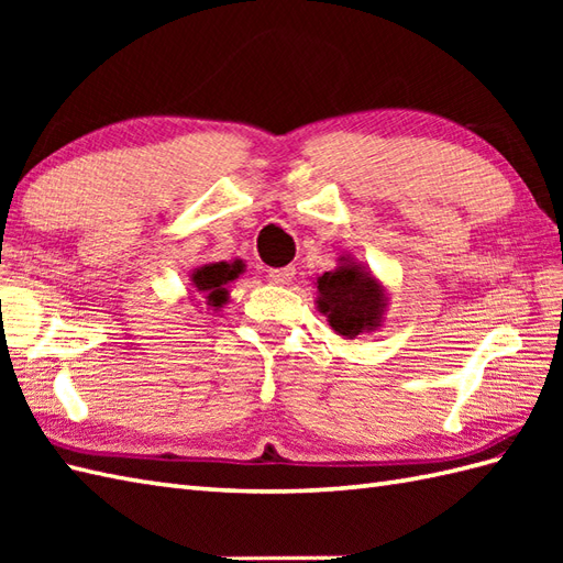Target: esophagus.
I'll return each mask as SVG.
<instances>
[{
	"mask_svg": "<svg viewBox=\"0 0 563 563\" xmlns=\"http://www.w3.org/2000/svg\"><path fill=\"white\" fill-rule=\"evenodd\" d=\"M268 278L275 285H290L295 278V268L292 266H285V268H271L268 271Z\"/></svg>",
	"mask_w": 563,
	"mask_h": 563,
	"instance_id": "34e87169",
	"label": "esophagus"
}]
</instances>
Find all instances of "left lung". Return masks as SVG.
Listing matches in <instances>:
<instances>
[{
	"label": "left lung",
	"instance_id": "left-lung-1",
	"mask_svg": "<svg viewBox=\"0 0 563 563\" xmlns=\"http://www.w3.org/2000/svg\"><path fill=\"white\" fill-rule=\"evenodd\" d=\"M317 309L333 333L353 341L385 324L389 292L365 263L351 254L339 256V266L317 278Z\"/></svg>",
	"mask_w": 563,
	"mask_h": 563
}]
</instances>
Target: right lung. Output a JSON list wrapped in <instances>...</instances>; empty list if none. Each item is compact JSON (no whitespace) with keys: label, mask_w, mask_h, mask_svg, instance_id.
I'll return each instance as SVG.
<instances>
[{"label":"right lung","mask_w":563,"mask_h":563,"mask_svg":"<svg viewBox=\"0 0 563 563\" xmlns=\"http://www.w3.org/2000/svg\"><path fill=\"white\" fill-rule=\"evenodd\" d=\"M246 271V263L242 258L234 261H214L198 266L188 273L190 292H198L206 300L208 309L220 312V309L230 302V283H234L239 275Z\"/></svg>","instance_id":"add662e5"}]
</instances>
